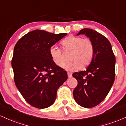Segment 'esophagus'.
<instances>
[{
	"instance_id": "1",
	"label": "esophagus",
	"mask_w": 126,
	"mask_h": 126,
	"mask_svg": "<svg viewBox=\"0 0 126 126\" xmlns=\"http://www.w3.org/2000/svg\"><path fill=\"white\" fill-rule=\"evenodd\" d=\"M67 76H68V78H71L72 77V75L70 74V73H67Z\"/></svg>"
}]
</instances>
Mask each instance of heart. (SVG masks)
<instances>
[{
    "label": "heart",
    "mask_w": 126,
    "mask_h": 126,
    "mask_svg": "<svg viewBox=\"0 0 126 126\" xmlns=\"http://www.w3.org/2000/svg\"><path fill=\"white\" fill-rule=\"evenodd\" d=\"M61 44L64 50H72L69 60L71 62L64 66L69 71H76L82 67L89 65L93 59L94 48L89 38L81 36L72 35L64 39ZM49 53L52 62L61 67L65 62L62 50L56 47L49 48Z\"/></svg>",
    "instance_id": "b5f03b06"
}]
</instances>
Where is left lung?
<instances>
[{
	"mask_svg": "<svg viewBox=\"0 0 126 126\" xmlns=\"http://www.w3.org/2000/svg\"><path fill=\"white\" fill-rule=\"evenodd\" d=\"M85 34L94 45L92 62L84 71L75 72L78 85L73 92L76 102L86 108L94 107L105 99L115 80V57L106 37L92 29H83L77 35Z\"/></svg>",
	"mask_w": 126,
	"mask_h": 126,
	"instance_id": "1",
	"label": "left lung"
}]
</instances>
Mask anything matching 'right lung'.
Returning <instances> with one entry per match:
<instances>
[{"label":"right lung","mask_w":126,"mask_h":126,"mask_svg":"<svg viewBox=\"0 0 126 126\" xmlns=\"http://www.w3.org/2000/svg\"><path fill=\"white\" fill-rule=\"evenodd\" d=\"M66 34L34 30L15 45L11 62L15 84L33 107L44 109L52 105L58 88L67 80L66 70L52 62L49 53V48Z\"/></svg>","instance_id":"right-lung-1"}]
</instances>
